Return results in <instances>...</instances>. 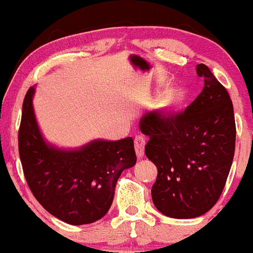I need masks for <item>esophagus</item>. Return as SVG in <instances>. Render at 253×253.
<instances>
[{
  "label": "esophagus",
  "mask_w": 253,
  "mask_h": 253,
  "mask_svg": "<svg viewBox=\"0 0 253 253\" xmlns=\"http://www.w3.org/2000/svg\"><path fill=\"white\" fill-rule=\"evenodd\" d=\"M145 144H146V138L144 135H136L134 139V147L138 158H141L145 152Z\"/></svg>",
  "instance_id": "34e87169"
}]
</instances>
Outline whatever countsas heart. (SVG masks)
<instances>
[{
    "mask_svg": "<svg viewBox=\"0 0 253 253\" xmlns=\"http://www.w3.org/2000/svg\"><path fill=\"white\" fill-rule=\"evenodd\" d=\"M178 97H179V92L177 91V90H173V89L169 90V91L165 94V100H167L169 103L175 102L176 100H178Z\"/></svg>",
    "mask_w": 253,
    "mask_h": 253,
    "instance_id": "obj_1",
    "label": "heart"
}]
</instances>
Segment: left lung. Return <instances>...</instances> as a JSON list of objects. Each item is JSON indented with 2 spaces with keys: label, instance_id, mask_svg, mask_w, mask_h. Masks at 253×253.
<instances>
[{
  "label": "left lung",
  "instance_id": "obj_1",
  "mask_svg": "<svg viewBox=\"0 0 253 253\" xmlns=\"http://www.w3.org/2000/svg\"><path fill=\"white\" fill-rule=\"evenodd\" d=\"M202 91L184 112L146 113L139 127L150 136L145 155L158 175L151 195L156 208L175 219H191L215 205L226 184L236 147V121L227 90L199 64Z\"/></svg>",
  "mask_w": 253,
  "mask_h": 253
}]
</instances>
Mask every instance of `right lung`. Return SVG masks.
Masks as SVG:
<instances>
[{"label":"right lung","instance_id":"1","mask_svg":"<svg viewBox=\"0 0 253 253\" xmlns=\"http://www.w3.org/2000/svg\"><path fill=\"white\" fill-rule=\"evenodd\" d=\"M34 88L22 104L19 155L28 187L48 213L70 225H85L107 214L118 178L136 162L133 139L90 141L63 150L46 143L33 109Z\"/></svg>","mask_w":253,"mask_h":253}]
</instances>
